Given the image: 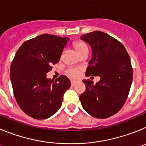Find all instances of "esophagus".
<instances>
[{"label":"esophagus","mask_w":146,"mask_h":146,"mask_svg":"<svg viewBox=\"0 0 146 146\" xmlns=\"http://www.w3.org/2000/svg\"><path fill=\"white\" fill-rule=\"evenodd\" d=\"M76 83H77V82L74 80H72L71 81V86H74L76 85Z\"/></svg>","instance_id":"1"}]
</instances>
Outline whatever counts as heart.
<instances>
[{
  "label": "heart",
  "mask_w": 146,
  "mask_h": 146,
  "mask_svg": "<svg viewBox=\"0 0 146 146\" xmlns=\"http://www.w3.org/2000/svg\"><path fill=\"white\" fill-rule=\"evenodd\" d=\"M72 47L79 56L82 53L88 52V51L87 45L82 41H75L72 44ZM80 69L77 68H69L66 71L67 75L71 78H77L80 75Z\"/></svg>",
  "instance_id": "1"
}]
</instances>
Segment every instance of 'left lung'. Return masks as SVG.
<instances>
[{
  "instance_id": "1",
  "label": "left lung",
  "mask_w": 146,
  "mask_h": 146,
  "mask_svg": "<svg viewBox=\"0 0 146 146\" xmlns=\"http://www.w3.org/2000/svg\"><path fill=\"white\" fill-rule=\"evenodd\" d=\"M81 39L92 50L86 75L98 76L100 80L96 85L90 80H82L86 91L80 100L91 116L109 118L119 111L128 97L133 77L129 55L121 42L104 32L83 34Z\"/></svg>"
}]
</instances>
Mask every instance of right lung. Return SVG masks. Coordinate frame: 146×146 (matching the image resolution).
I'll use <instances>...</instances> for the list:
<instances>
[{"mask_svg": "<svg viewBox=\"0 0 146 146\" xmlns=\"http://www.w3.org/2000/svg\"><path fill=\"white\" fill-rule=\"evenodd\" d=\"M69 38L42 34L28 40L17 51L10 69L13 92L18 105L35 119L50 118L60 109L71 82L66 76L47 78L59 61Z\"/></svg>", "mask_w": 146, "mask_h": 146, "instance_id": "obj_1", "label": "right lung"}]
</instances>
